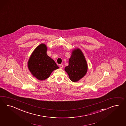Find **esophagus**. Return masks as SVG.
<instances>
[{"mask_svg":"<svg viewBox=\"0 0 126 126\" xmlns=\"http://www.w3.org/2000/svg\"><path fill=\"white\" fill-rule=\"evenodd\" d=\"M59 67H60V68L61 69V68L63 67V65H62V64H60V65H59Z\"/></svg>","mask_w":126,"mask_h":126,"instance_id":"esophagus-1","label":"esophagus"}]
</instances>
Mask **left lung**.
Wrapping results in <instances>:
<instances>
[{"instance_id":"8db88e82","label":"left lung","mask_w":126,"mask_h":126,"mask_svg":"<svg viewBox=\"0 0 126 126\" xmlns=\"http://www.w3.org/2000/svg\"><path fill=\"white\" fill-rule=\"evenodd\" d=\"M70 79L77 82L82 78L88 71V65L85 56L78 48L72 51L71 56L69 60V65L65 68Z\"/></svg>"}]
</instances>
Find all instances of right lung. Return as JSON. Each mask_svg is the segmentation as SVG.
Listing matches in <instances>:
<instances>
[{
	"label": "right lung",
	"mask_w": 126,
	"mask_h": 126,
	"mask_svg": "<svg viewBox=\"0 0 126 126\" xmlns=\"http://www.w3.org/2000/svg\"><path fill=\"white\" fill-rule=\"evenodd\" d=\"M47 50L45 44H40L33 51L27 63L32 74L39 80L48 78L52 72L59 68L54 61L47 54Z\"/></svg>",
	"instance_id": "obj_1"
}]
</instances>
